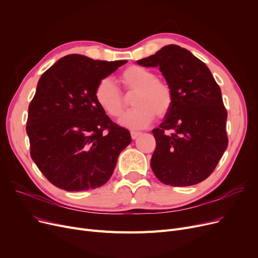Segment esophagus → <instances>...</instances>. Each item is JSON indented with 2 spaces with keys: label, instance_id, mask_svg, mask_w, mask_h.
Listing matches in <instances>:
<instances>
[{
  "label": "esophagus",
  "instance_id": "34e87169",
  "mask_svg": "<svg viewBox=\"0 0 258 258\" xmlns=\"http://www.w3.org/2000/svg\"><path fill=\"white\" fill-rule=\"evenodd\" d=\"M141 135V133L140 132H131V136H132V139H137L139 136Z\"/></svg>",
  "mask_w": 258,
  "mask_h": 258
}]
</instances>
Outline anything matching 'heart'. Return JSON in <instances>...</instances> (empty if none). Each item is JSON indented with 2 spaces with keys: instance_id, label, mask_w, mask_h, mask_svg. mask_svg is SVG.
Returning a JSON list of instances; mask_svg holds the SVG:
<instances>
[{
  "instance_id": "b5f03b06",
  "label": "heart",
  "mask_w": 258,
  "mask_h": 258,
  "mask_svg": "<svg viewBox=\"0 0 258 258\" xmlns=\"http://www.w3.org/2000/svg\"><path fill=\"white\" fill-rule=\"evenodd\" d=\"M126 96L133 97V110L122 116L119 123L131 130L150 125L155 114L164 117L171 108L173 96L170 87L156 74L141 66H130L121 73ZM95 99L101 110L111 117H119L125 107V97L111 78L101 79L95 89Z\"/></svg>"
}]
</instances>
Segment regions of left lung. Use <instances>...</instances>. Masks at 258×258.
<instances>
[{
    "mask_svg": "<svg viewBox=\"0 0 258 258\" xmlns=\"http://www.w3.org/2000/svg\"><path fill=\"white\" fill-rule=\"evenodd\" d=\"M158 67L173 101L158 128L151 166L166 185L191 186L207 179L228 146L227 111L208 67L187 49L168 45L137 61Z\"/></svg>",
    "mask_w": 258,
    "mask_h": 258,
    "instance_id": "left-lung-1",
    "label": "left lung"
}]
</instances>
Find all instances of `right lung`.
I'll list each match as a JSON object with an SVG mask.
<instances>
[{"label":"right lung","mask_w":258,"mask_h":258,"mask_svg":"<svg viewBox=\"0 0 258 258\" xmlns=\"http://www.w3.org/2000/svg\"><path fill=\"white\" fill-rule=\"evenodd\" d=\"M126 62L70 54L40 76L26 131L31 158L53 185L81 191L98 188L112 177L132 138L105 115L94 93L101 79Z\"/></svg>","instance_id":"1"}]
</instances>
